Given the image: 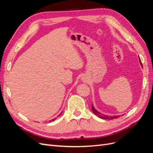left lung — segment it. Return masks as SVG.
I'll list each match as a JSON object with an SVG mask.
<instances>
[{
	"label": "left lung",
	"mask_w": 153,
	"mask_h": 153,
	"mask_svg": "<svg viewBox=\"0 0 153 153\" xmlns=\"http://www.w3.org/2000/svg\"><path fill=\"white\" fill-rule=\"evenodd\" d=\"M140 64L142 65V62L140 61ZM92 112H94V114H96L97 116L101 118V119H113L119 117V116H117V115H116V116H108V115H102L101 114H100L99 112H98V111H97L94 108V106H93V105H92Z\"/></svg>",
	"instance_id": "left-lung-1"
}]
</instances>
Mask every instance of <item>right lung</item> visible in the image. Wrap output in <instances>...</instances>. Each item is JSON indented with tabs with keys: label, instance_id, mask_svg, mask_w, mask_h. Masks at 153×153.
<instances>
[{
	"label": "right lung",
	"instance_id": "right-lung-1",
	"mask_svg": "<svg viewBox=\"0 0 153 153\" xmlns=\"http://www.w3.org/2000/svg\"><path fill=\"white\" fill-rule=\"evenodd\" d=\"M61 113H62V112H61ZM61 114H60V115H59V116H60V115H61ZM59 116H58V117H59ZM55 119H53L52 120H51V121H55Z\"/></svg>",
	"mask_w": 153,
	"mask_h": 153
}]
</instances>
